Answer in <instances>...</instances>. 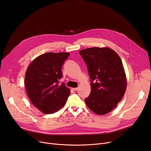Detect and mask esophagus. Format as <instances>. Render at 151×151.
I'll list each match as a JSON object with an SVG mask.
<instances>
[{
  "label": "esophagus",
  "mask_w": 151,
  "mask_h": 151,
  "mask_svg": "<svg viewBox=\"0 0 151 151\" xmlns=\"http://www.w3.org/2000/svg\"><path fill=\"white\" fill-rule=\"evenodd\" d=\"M72 89L73 90V91H77L78 90V88H72Z\"/></svg>",
  "instance_id": "obj_1"
}]
</instances>
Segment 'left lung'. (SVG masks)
<instances>
[{"mask_svg":"<svg viewBox=\"0 0 151 151\" xmlns=\"http://www.w3.org/2000/svg\"><path fill=\"white\" fill-rule=\"evenodd\" d=\"M86 64L91 91L85 99L87 107L98 115L114 109L122 99L127 86L120 57L110 48L92 47L79 52Z\"/></svg>","mask_w":151,"mask_h":151,"instance_id":"8db88e82","label":"left lung"}]
</instances>
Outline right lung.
I'll use <instances>...</instances> for the list:
<instances>
[{
  "label": "right lung",
  "instance_id": "obj_1",
  "mask_svg": "<svg viewBox=\"0 0 151 151\" xmlns=\"http://www.w3.org/2000/svg\"><path fill=\"white\" fill-rule=\"evenodd\" d=\"M69 53L49 52L35 59L26 71L25 86L30 101L44 114L58 111L66 103L70 89L64 82L62 67Z\"/></svg>",
  "mask_w": 151,
  "mask_h": 151
}]
</instances>
